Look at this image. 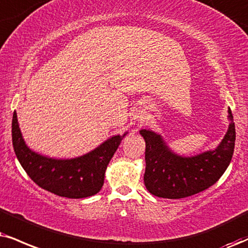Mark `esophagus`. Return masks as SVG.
Here are the masks:
<instances>
[{
    "label": "esophagus",
    "mask_w": 248,
    "mask_h": 248,
    "mask_svg": "<svg viewBox=\"0 0 248 248\" xmlns=\"http://www.w3.org/2000/svg\"><path fill=\"white\" fill-rule=\"evenodd\" d=\"M143 115H141V114H139L138 116H137V121H139V122H141V121H143Z\"/></svg>",
    "instance_id": "obj_1"
}]
</instances>
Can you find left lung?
<instances>
[{"label":"left lung","mask_w":248,"mask_h":248,"mask_svg":"<svg viewBox=\"0 0 248 248\" xmlns=\"http://www.w3.org/2000/svg\"><path fill=\"white\" fill-rule=\"evenodd\" d=\"M228 112L230 123L219 145L193 156L173 153L163 137L154 131H139L146 142L143 182L149 193L164 199H182L204 191L221 178L230 164L236 141L233 116L230 109Z\"/></svg>","instance_id":"8db88e82"}]
</instances>
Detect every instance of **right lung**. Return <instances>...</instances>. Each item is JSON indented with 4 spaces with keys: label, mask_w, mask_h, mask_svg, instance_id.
<instances>
[{
    "label": "right lung",
    "mask_w": 248,
    "mask_h": 248,
    "mask_svg": "<svg viewBox=\"0 0 248 248\" xmlns=\"http://www.w3.org/2000/svg\"><path fill=\"white\" fill-rule=\"evenodd\" d=\"M126 134L110 137L81 156L62 160L44 156L30 149L21 136L16 111L12 117V145L20 166L40 187L70 199L92 197L100 192L107 167Z\"/></svg>",
    "instance_id": "obj_1"
}]
</instances>
